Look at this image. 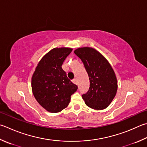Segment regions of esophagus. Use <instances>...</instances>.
<instances>
[{
  "mask_svg": "<svg viewBox=\"0 0 147 147\" xmlns=\"http://www.w3.org/2000/svg\"><path fill=\"white\" fill-rule=\"evenodd\" d=\"M73 82L74 83V84L78 85V81H77V80H76V79H74V80H73Z\"/></svg>",
  "mask_w": 147,
  "mask_h": 147,
  "instance_id": "34e87169",
  "label": "esophagus"
}]
</instances>
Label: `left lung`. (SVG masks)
Segmentation results:
<instances>
[{
    "instance_id": "1",
    "label": "left lung",
    "mask_w": 147,
    "mask_h": 147,
    "mask_svg": "<svg viewBox=\"0 0 147 147\" xmlns=\"http://www.w3.org/2000/svg\"><path fill=\"white\" fill-rule=\"evenodd\" d=\"M74 53L82 61L89 78V90L82 95L85 104L95 110L107 108L118 89L113 69L107 60L94 48L80 47Z\"/></svg>"
}]
</instances>
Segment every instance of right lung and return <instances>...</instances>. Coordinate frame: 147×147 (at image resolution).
Instances as JSON below:
<instances>
[{
	"label": "right lung",
	"mask_w": 147,
	"mask_h": 147,
	"mask_svg": "<svg viewBox=\"0 0 147 147\" xmlns=\"http://www.w3.org/2000/svg\"><path fill=\"white\" fill-rule=\"evenodd\" d=\"M73 49L54 48L42 57L31 78L32 91L42 107L52 113L68 106L71 96L78 89L72 83L62 65Z\"/></svg>",
	"instance_id": "1"
}]
</instances>
